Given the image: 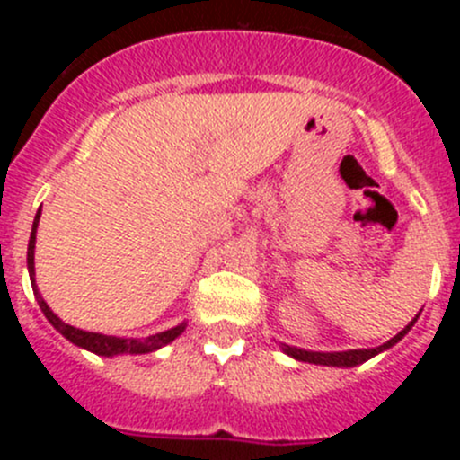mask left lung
I'll return each instance as SVG.
<instances>
[{
	"label": "left lung",
	"instance_id": "left-lung-1",
	"mask_svg": "<svg viewBox=\"0 0 460 460\" xmlns=\"http://www.w3.org/2000/svg\"><path fill=\"white\" fill-rule=\"evenodd\" d=\"M420 312L416 314V318L411 320L410 324H407L405 329H401V332L396 333L394 338H389L387 342H383V345L378 347H372V349H347V351H309V349H300V347H291V345H285V342H280V349L285 351L287 356H291V358L300 360V363H312V365H327V367H356V365H363L365 360L374 358V356H378L380 351H387L389 347L396 345L398 341H402V336H405L407 332H410L411 327H414V323L419 320Z\"/></svg>",
	"mask_w": 460,
	"mask_h": 460
}]
</instances>
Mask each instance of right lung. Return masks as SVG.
I'll use <instances>...</instances> for the list:
<instances>
[{
    "label": "right lung",
    "mask_w": 460,
    "mask_h": 460,
    "mask_svg": "<svg viewBox=\"0 0 460 460\" xmlns=\"http://www.w3.org/2000/svg\"><path fill=\"white\" fill-rule=\"evenodd\" d=\"M40 216H41V207L40 211H37L35 222H32V231L29 240V258H26V262H29L31 285H32V291H35L37 305H40V309L44 312L46 320H49V323L53 324V327L66 338V341H71L73 345L82 347V349L86 351H93V354L97 356L113 358V356H122V354H133V356L151 354V351H157L162 349V347L169 345V342H173L175 338L187 329V323H180L175 324V327L166 329V332L153 333V336H146V338H122V336H106V333H97V332H84V329H77L73 327V324L64 323V320L59 318L58 314H53V309L46 305V300L41 298L40 289H37L35 285V238H37V225H40Z\"/></svg>",
    "instance_id": "1"
}]
</instances>
